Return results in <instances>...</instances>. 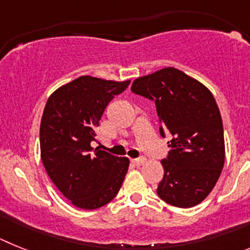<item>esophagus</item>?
Here are the masks:
<instances>
[{
	"label": "esophagus",
	"instance_id": "esophagus-1",
	"mask_svg": "<svg viewBox=\"0 0 250 250\" xmlns=\"http://www.w3.org/2000/svg\"><path fill=\"white\" fill-rule=\"evenodd\" d=\"M146 162V158L145 157H140V158H134V160H132V164L134 165V166H142L143 164Z\"/></svg>",
	"mask_w": 250,
	"mask_h": 250
}]
</instances>
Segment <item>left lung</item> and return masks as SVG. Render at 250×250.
Returning a JSON list of instances; mask_svg holds the SVG:
<instances>
[{
	"label": "left lung",
	"mask_w": 250,
	"mask_h": 250,
	"mask_svg": "<svg viewBox=\"0 0 250 250\" xmlns=\"http://www.w3.org/2000/svg\"><path fill=\"white\" fill-rule=\"evenodd\" d=\"M131 90L155 102L160 133L172 134L171 151L161 161L165 173L157 195L176 208L200 204L215 186L225 161L215 98L204 84L175 68L138 78Z\"/></svg>",
	"instance_id": "1"
}]
</instances>
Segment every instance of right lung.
<instances>
[{
  "mask_svg": "<svg viewBox=\"0 0 250 250\" xmlns=\"http://www.w3.org/2000/svg\"><path fill=\"white\" fill-rule=\"evenodd\" d=\"M127 82L84 75L56 89L45 105L40 125L41 161L47 175L71 204L93 210L112 201L127 173L129 160L90 143L95 128Z\"/></svg>",
  "mask_w": 250,
  "mask_h": 250,
  "instance_id": "1",
  "label": "right lung"
}]
</instances>
